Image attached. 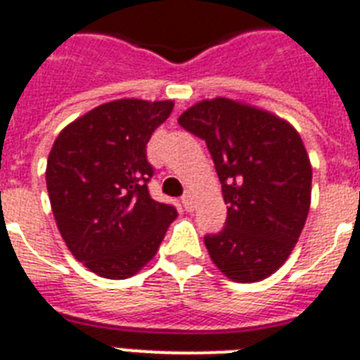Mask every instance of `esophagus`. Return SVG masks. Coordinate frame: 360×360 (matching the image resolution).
Listing matches in <instances>:
<instances>
[{
	"label": "esophagus",
	"mask_w": 360,
	"mask_h": 360,
	"mask_svg": "<svg viewBox=\"0 0 360 360\" xmlns=\"http://www.w3.org/2000/svg\"><path fill=\"white\" fill-rule=\"evenodd\" d=\"M181 203H183V207H185V211H188V213L194 211V196H192L191 192H186L185 196L181 198Z\"/></svg>",
	"instance_id": "34e87169"
}]
</instances>
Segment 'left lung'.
Here are the masks:
<instances>
[{"instance_id":"left-lung-1","label":"left lung","mask_w":360,"mask_h":360,"mask_svg":"<svg viewBox=\"0 0 360 360\" xmlns=\"http://www.w3.org/2000/svg\"><path fill=\"white\" fill-rule=\"evenodd\" d=\"M179 124L202 138L228 203L222 231L205 236L213 263L233 282L278 271L299 240L312 194V166L301 136L267 110L231 98L202 101Z\"/></svg>"}]
</instances>
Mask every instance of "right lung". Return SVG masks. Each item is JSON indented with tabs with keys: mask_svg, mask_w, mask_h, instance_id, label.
<instances>
[{
	"mask_svg": "<svg viewBox=\"0 0 360 360\" xmlns=\"http://www.w3.org/2000/svg\"><path fill=\"white\" fill-rule=\"evenodd\" d=\"M172 110V101L120 98L67 124L53 141L46 164L53 219L72 256L98 276L138 273L177 217L147 191V141Z\"/></svg>",
	"mask_w": 360,
	"mask_h": 360,
	"instance_id": "right-lung-1",
	"label": "right lung"
}]
</instances>
